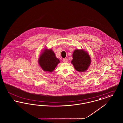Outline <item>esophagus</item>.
Masks as SVG:
<instances>
[{"label": "esophagus", "instance_id": "34e87169", "mask_svg": "<svg viewBox=\"0 0 123 123\" xmlns=\"http://www.w3.org/2000/svg\"><path fill=\"white\" fill-rule=\"evenodd\" d=\"M63 61L64 62V63H67V61H68V59L67 58H64L63 59Z\"/></svg>", "mask_w": 123, "mask_h": 123}]
</instances>
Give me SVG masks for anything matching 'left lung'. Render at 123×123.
<instances>
[{
	"label": "left lung",
	"instance_id": "8db88e82",
	"mask_svg": "<svg viewBox=\"0 0 123 123\" xmlns=\"http://www.w3.org/2000/svg\"><path fill=\"white\" fill-rule=\"evenodd\" d=\"M71 63L75 69L79 72L87 70L91 63V59L88 53L83 50H75L73 53Z\"/></svg>",
	"mask_w": 123,
	"mask_h": 123
}]
</instances>
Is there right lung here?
<instances>
[{
  "label": "right lung",
  "instance_id": "right-lung-1",
  "mask_svg": "<svg viewBox=\"0 0 123 123\" xmlns=\"http://www.w3.org/2000/svg\"><path fill=\"white\" fill-rule=\"evenodd\" d=\"M59 62V59L56 57L52 49H45L39 59V63L41 68L44 71L49 72L53 71Z\"/></svg>",
  "mask_w": 123,
  "mask_h": 123
}]
</instances>
